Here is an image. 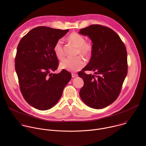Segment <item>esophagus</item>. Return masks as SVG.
<instances>
[{
    "instance_id": "esophagus-1",
    "label": "esophagus",
    "mask_w": 146,
    "mask_h": 146,
    "mask_svg": "<svg viewBox=\"0 0 146 146\" xmlns=\"http://www.w3.org/2000/svg\"><path fill=\"white\" fill-rule=\"evenodd\" d=\"M77 76V74H74V73H72V78L76 77Z\"/></svg>"
}]
</instances>
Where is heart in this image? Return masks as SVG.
I'll list each match as a JSON object with an SVG mask.
<instances>
[{
  "label": "heart",
  "instance_id": "1",
  "mask_svg": "<svg viewBox=\"0 0 146 146\" xmlns=\"http://www.w3.org/2000/svg\"><path fill=\"white\" fill-rule=\"evenodd\" d=\"M68 40L77 47V54L82 56L88 58L93 50L92 44L86 42L84 37L77 32H72L68 37ZM54 52L55 56L59 60L64 58L65 52L63 43L61 40H58L54 47ZM85 64L80 56L75 58H66L60 62V68L70 72H76L84 67Z\"/></svg>",
  "mask_w": 146,
  "mask_h": 146
}]
</instances>
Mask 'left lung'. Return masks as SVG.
Instances as JSON below:
<instances>
[{"label": "left lung", "mask_w": 146, "mask_h": 146, "mask_svg": "<svg viewBox=\"0 0 146 146\" xmlns=\"http://www.w3.org/2000/svg\"><path fill=\"white\" fill-rule=\"evenodd\" d=\"M78 33L90 37L92 43V56L88 65L78 75L84 80L80 96L88 106L105 108L118 98L128 72L126 47L111 29L91 25ZM92 70L95 75H87Z\"/></svg>", "instance_id": "left-lung-1"}]
</instances>
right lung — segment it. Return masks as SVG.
Returning <instances> with one entry per match:
<instances>
[{
    "instance_id": "right-lung-1",
    "label": "right lung",
    "mask_w": 146,
    "mask_h": 146,
    "mask_svg": "<svg viewBox=\"0 0 146 146\" xmlns=\"http://www.w3.org/2000/svg\"><path fill=\"white\" fill-rule=\"evenodd\" d=\"M69 30L38 27L20 40L15 59V69L23 97L32 107L47 110L54 106L72 78L70 73L57 69L58 60L54 47Z\"/></svg>"
}]
</instances>
